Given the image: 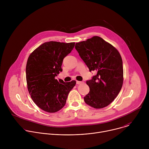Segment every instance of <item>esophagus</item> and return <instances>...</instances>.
I'll list each match as a JSON object with an SVG mask.
<instances>
[{
	"instance_id": "34e87169",
	"label": "esophagus",
	"mask_w": 149,
	"mask_h": 149,
	"mask_svg": "<svg viewBox=\"0 0 149 149\" xmlns=\"http://www.w3.org/2000/svg\"><path fill=\"white\" fill-rule=\"evenodd\" d=\"M82 81H77V84H82Z\"/></svg>"
}]
</instances>
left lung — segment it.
Segmentation results:
<instances>
[{
    "label": "left lung",
    "mask_w": 149,
    "mask_h": 149,
    "mask_svg": "<svg viewBox=\"0 0 149 149\" xmlns=\"http://www.w3.org/2000/svg\"><path fill=\"white\" fill-rule=\"evenodd\" d=\"M75 48L90 71L97 73L86 82L90 91L84 97L85 102L94 109L107 107L123 86V61L119 52L98 36L76 43Z\"/></svg>",
    "instance_id": "obj_1"
}]
</instances>
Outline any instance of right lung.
Instances as JSON below:
<instances>
[{"label": "right lung", "mask_w": 149, "mask_h": 149, "mask_svg": "<svg viewBox=\"0 0 149 149\" xmlns=\"http://www.w3.org/2000/svg\"><path fill=\"white\" fill-rule=\"evenodd\" d=\"M75 46V42H47L29 56L26 78L29 93L36 105L48 113H55L66 104L68 95L76 81L65 82L55 78L59 72L63 58Z\"/></svg>", "instance_id": "1"}]
</instances>
